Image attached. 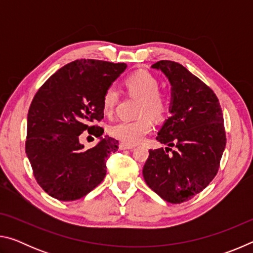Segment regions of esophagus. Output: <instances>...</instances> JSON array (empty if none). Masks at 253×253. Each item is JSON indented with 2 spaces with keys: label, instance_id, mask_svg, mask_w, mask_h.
I'll return each instance as SVG.
<instances>
[{
  "label": "esophagus",
  "instance_id": "1",
  "mask_svg": "<svg viewBox=\"0 0 253 253\" xmlns=\"http://www.w3.org/2000/svg\"><path fill=\"white\" fill-rule=\"evenodd\" d=\"M119 148H121L122 151H124V149H132V148H134V146H132V145H129V144H126V143H121V144H119Z\"/></svg>",
  "mask_w": 253,
  "mask_h": 253
}]
</instances>
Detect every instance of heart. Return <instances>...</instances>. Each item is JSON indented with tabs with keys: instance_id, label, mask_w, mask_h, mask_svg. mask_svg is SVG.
Instances as JSON below:
<instances>
[{
	"instance_id": "1",
	"label": "heart",
	"mask_w": 253,
	"mask_h": 253,
	"mask_svg": "<svg viewBox=\"0 0 253 253\" xmlns=\"http://www.w3.org/2000/svg\"><path fill=\"white\" fill-rule=\"evenodd\" d=\"M126 87L129 92L142 98L139 114L142 117L135 121H121L109 127V134L122 142L134 145L153 129L152 118H162L168 110L166 98L158 92L160 84L147 71H137L126 79ZM119 101V92L115 85H109L102 96V107L107 115H111Z\"/></svg>"
}]
</instances>
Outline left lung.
<instances>
[{
    "mask_svg": "<svg viewBox=\"0 0 253 253\" xmlns=\"http://www.w3.org/2000/svg\"><path fill=\"white\" fill-rule=\"evenodd\" d=\"M152 68L161 70L172 85L170 116L156 137L169 147L149 151L143 176L163 200L179 204L202 192L219 170L226 144L223 114L212 89L185 67L162 60ZM173 146L175 151L170 149Z\"/></svg>",
    "mask_w": 253,
    "mask_h": 253,
    "instance_id": "obj_1",
    "label": "left lung"
}]
</instances>
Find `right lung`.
Instances as JSON below:
<instances>
[{
  "instance_id": "add662e5",
  "label": "right lung",
  "mask_w": 253,
  "mask_h": 253,
  "mask_svg": "<svg viewBox=\"0 0 253 253\" xmlns=\"http://www.w3.org/2000/svg\"><path fill=\"white\" fill-rule=\"evenodd\" d=\"M127 68L126 63L81 59L53 74L34 96L28 113L25 153L34 177L52 198H84L106 176V161L118 140L101 137L92 123L104 118L102 96ZM84 130L100 137L95 148L79 142Z\"/></svg>"
}]
</instances>
